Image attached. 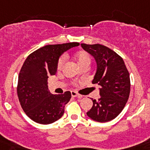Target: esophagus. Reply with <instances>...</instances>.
<instances>
[{
  "label": "esophagus",
  "instance_id": "34e87169",
  "mask_svg": "<svg viewBox=\"0 0 150 150\" xmlns=\"http://www.w3.org/2000/svg\"><path fill=\"white\" fill-rule=\"evenodd\" d=\"M71 96H74V97H81V96L76 91H71Z\"/></svg>",
  "mask_w": 150,
  "mask_h": 150
}]
</instances>
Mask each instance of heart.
Instances as JSON below:
<instances>
[{
    "instance_id": "obj_1",
    "label": "heart",
    "mask_w": 150,
    "mask_h": 150,
    "mask_svg": "<svg viewBox=\"0 0 150 150\" xmlns=\"http://www.w3.org/2000/svg\"><path fill=\"white\" fill-rule=\"evenodd\" d=\"M74 58H75V60H76V63L80 67H82L83 66H85V65L89 66L91 63V57H90V54L86 51H84V50L76 52L75 56H74ZM65 60H66L65 57H64V56L60 57L57 62V70H60L63 69L64 64H65Z\"/></svg>"
}]
</instances>
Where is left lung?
Wrapping results in <instances>:
<instances>
[{"label":"left lung","mask_w":150,"mask_h":150,"mask_svg":"<svg viewBox=\"0 0 150 150\" xmlns=\"http://www.w3.org/2000/svg\"><path fill=\"white\" fill-rule=\"evenodd\" d=\"M83 50L95 58L97 70L93 84L100 86L98 100H93V106L86 114L97 122L110 121L124 108L130 93L129 74L120 56L101 44H81Z\"/></svg>","instance_id":"8db88e82"}]
</instances>
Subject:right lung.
Listing matches in <instances>:
<instances>
[{"label":"right lung","instance_id":"obj_1","mask_svg":"<svg viewBox=\"0 0 150 150\" xmlns=\"http://www.w3.org/2000/svg\"><path fill=\"white\" fill-rule=\"evenodd\" d=\"M79 44L73 42L44 46L31 53L23 63L18 76L17 96L23 110L34 122L50 124L64 115L71 93L66 91L64 94H51L48 76L56 74L60 56Z\"/></svg>","mask_w":150,"mask_h":150}]
</instances>
